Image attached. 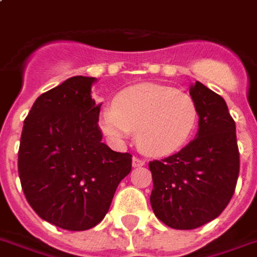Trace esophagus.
<instances>
[{"mask_svg": "<svg viewBox=\"0 0 257 257\" xmlns=\"http://www.w3.org/2000/svg\"><path fill=\"white\" fill-rule=\"evenodd\" d=\"M146 165V161H143V159H140V158H134L132 159V166L134 167H142Z\"/></svg>", "mask_w": 257, "mask_h": 257, "instance_id": "obj_1", "label": "esophagus"}]
</instances>
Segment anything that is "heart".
Instances as JSON below:
<instances>
[{
	"mask_svg": "<svg viewBox=\"0 0 257 257\" xmlns=\"http://www.w3.org/2000/svg\"><path fill=\"white\" fill-rule=\"evenodd\" d=\"M199 121L195 100L173 87L154 83L121 91L114 107L100 111L99 126L110 142L123 146L136 132L140 151L167 157L191 140Z\"/></svg>",
	"mask_w": 257,
	"mask_h": 257,
	"instance_id": "b5f03b06",
	"label": "heart"
}]
</instances>
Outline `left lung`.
Segmentation results:
<instances>
[{
  "mask_svg": "<svg viewBox=\"0 0 257 257\" xmlns=\"http://www.w3.org/2000/svg\"><path fill=\"white\" fill-rule=\"evenodd\" d=\"M189 95L199 110L195 139L180 153L150 162L154 214L172 229L206 225L225 210L240 172L234 119L225 99L200 81Z\"/></svg>",
  "mask_w": 257,
  "mask_h": 257,
  "instance_id": "8db88e82",
  "label": "left lung"
}]
</instances>
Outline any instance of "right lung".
<instances>
[{"label": "right lung", "mask_w": 257, "mask_h": 257, "mask_svg": "<svg viewBox=\"0 0 257 257\" xmlns=\"http://www.w3.org/2000/svg\"><path fill=\"white\" fill-rule=\"evenodd\" d=\"M96 79L73 76L42 94L24 119L19 177L32 210L61 229L94 227L132 169V155L102 143Z\"/></svg>", "instance_id": "1"}]
</instances>
